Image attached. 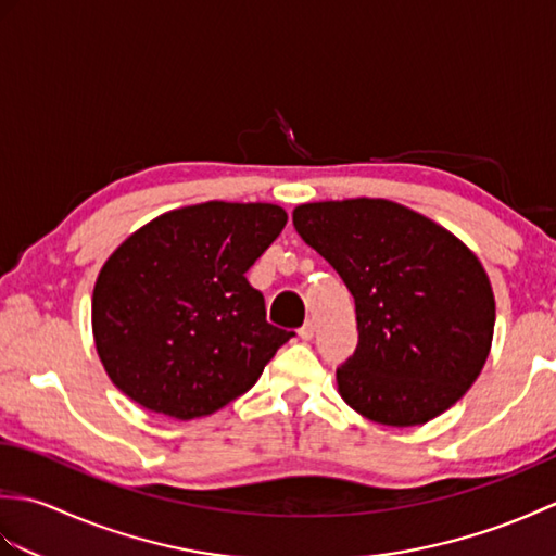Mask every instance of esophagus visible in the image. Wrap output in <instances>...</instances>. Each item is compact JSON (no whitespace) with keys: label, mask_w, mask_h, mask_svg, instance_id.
I'll return each instance as SVG.
<instances>
[{"label":"esophagus","mask_w":556,"mask_h":556,"mask_svg":"<svg viewBox=\"0 0 556 556\" xmlns=\"http://www.w3.org/2000/svg\"><path fill=\"white\" fill-rule=\"evenodd\" d=\"M299 337H301L303 341H311V339L315 337V323H313V320L305 323V325L299 329Z\"/></svg>","instance_id":"1"}]
</instances>
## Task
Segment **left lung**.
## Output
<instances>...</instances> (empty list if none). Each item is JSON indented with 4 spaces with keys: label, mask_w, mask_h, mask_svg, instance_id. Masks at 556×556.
<instances>
[{
    "label": "left lung",
    "mask_w": 556,
    "mask_h": 556,
    "mask_svg": "<svg viewBox=\"0 0 556 556\" xmlns=\"http://www.w3.org/2000/svg\"><path fill=\"white\" fill-rule=\"evenodd\" d=\"M293 227L356 299L358 346L337 370L341 399L392 428L452 408L492 349L494 293L478 255L384 198L303 203Z\"/></svg>",
    "instance_id": "1"
}]
</instances>
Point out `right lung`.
I'll return each mask as SVG.
<instances>
[{"label":"right lung","instance_id":"1","mask_svg":"<svg viewBox=\"0 0 556 556\" xmlns=\"http://www.w3.org/2000/svg\"><path fill=\"white\" fill-rule=\"evenodd\" d=\"M285 224L279 205L207 200L128 236L92 289V339L110 380L176 420L245 394L293 337L267 323L245 279Z\"/></svg>","mask_w":556,"mask_h":556}]
</instances>
